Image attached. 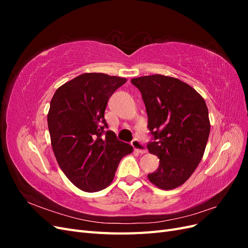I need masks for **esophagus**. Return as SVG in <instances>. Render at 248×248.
<instances>
[{
  "instance_id": "esophagus-1",
  "label": "esophagus",
  "mask_w": 248,
  "mask_h": 248,
  "mask_svg": "<svg viewBox=\"0 0 248 248\" xmlns=\"http://www.w3.org/2000/svg\"><path fill=\"white\" fill-rule=\"evenodd\" d=\"M131 146L133 147V149L136 150V151H138L139 153L140 154H145L147 153V148L146 146L142 144V142H140L139 140H133L131 141Z\"/></svg>"
}]
</instances>
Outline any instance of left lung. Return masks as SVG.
Returning <instances> with one entry per match:
<instances>
[{"label":"left lung","mask_w":248,"mask_h":248,"mask_svg":"<svg viewBox=\"0 0 248 248\" xmlns=\"http://www.w3.org/2000/svg\"><path fill=\"white\" fill-rule=\"evenodd\" d=\"M141 93L148 114V128L156 141L149 152L159 158V167L149 181L163 190L185 183L198 168L210 133L204 98L176 78L153 74L131 79Z\"/></svg>","instance_id":"obj_1"}]
</instances>
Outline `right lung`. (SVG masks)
Listing matches in <instances>:
<instances>
[{"label":"right lung","instance_id":"add662e5","mask_svg":"<svg viewBox=\"0 0 248 248\" xmlns=\"http://www.w3.org/2000/svg\"><path fill=\"white\" fill-rule=\"evenodd\" d=\"M127 81L104 73H82L59 87L50 100L47 125L52 151L69 181L86 192L111 183L120 160L132 147L117 140L104 120L108 101Z\"/></svg>","mask_w":248,"mask_h":248}]
</instances>
